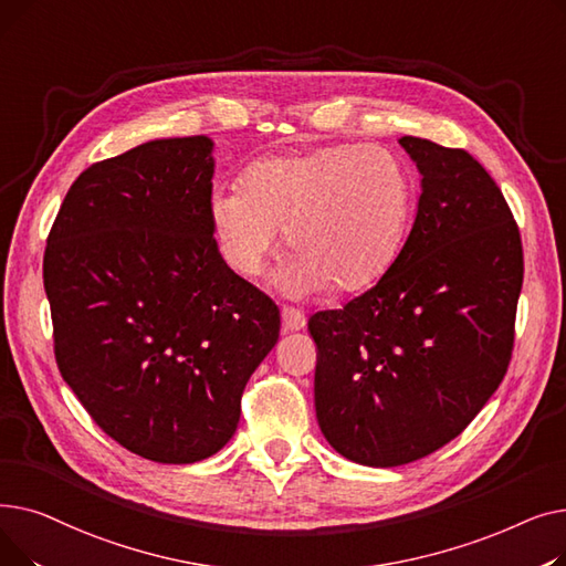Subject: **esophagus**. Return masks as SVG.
Wrapping results in <instances>:
<instances>
[{
    "label": "esophagus",
    "mask_w": 566,
    "mask_h": 566,
    "mask_svg": "<svg viewBox=\"0 0 566 566\" xmlns=\"http://www.w3.org/2000/svg\"><path fill=\"white\" fill-rule=\"evenodd\" d=\"M305 323H307V316L301 310L289 307V305L282 307V328H284V333L301 331V328H305Z\"/></svg>",
    "instance_id": "obj_1"
}]
</instances>
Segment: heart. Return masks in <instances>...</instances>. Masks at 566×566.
Wrapping results in <instances>:
<instances>
[{
    "instance_id": "b5f03b06",
    "label": "heart",
    "mask_w": 566,
    "mask_h": 566,
    "mask_svg": "<svg viewBox=\"0 0 566 566\" xmlns=\"http://www.w3.org/2000/svg\"><path fill=\"white\" fill-rule=\"evenodd\" d=\"M412 208L406 163L380 144H337L256 160L241 190H216L208 218L227 261L263 271L286 227L295 289L358 291L395 261Z\"/></svg>"
}]
</instances>
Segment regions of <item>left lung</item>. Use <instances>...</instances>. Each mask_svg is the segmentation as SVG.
Here are the masks:
<instances>
[{
	"label": "left lung",
	"instance_id": "8db88e82",
	"mask_svg": "<svg viewBox=\"0 0 566 566\" xmlns=\"http://www.w3.org/2000/svg\"><path fill=\"white\" fill-rule=\"evenodd\" d=\"M399 144L422 174L418 216L385 275L310 316L318 427L348 461L395 468L454 440L507 374L523 243L507 199L463 148Z\"/></svg>",
	"mask_w": 566,
	"mask_h": 566
}]
</instances>
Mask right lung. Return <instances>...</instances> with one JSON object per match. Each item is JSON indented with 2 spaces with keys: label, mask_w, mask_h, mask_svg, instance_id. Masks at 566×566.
Segmentation results:
<instances>
[{
  "label": "right lung",
  "mask_w": 566,
  "mask_h": 566,
  "mask_svg": "<svg viewBox=\"0 0 566 566\" xmlns=\"http://www.w3.org/2000/svg\"><path fill=\"white\" fill-rule=\"evenodd\" d=\"M213 142L154 139L86 167L48 233L54 358L92 420L133 454L195 463L241 420L280 310L218 252Z\"/></svg>",
  "instance_id": "1"
}]
</instances>
